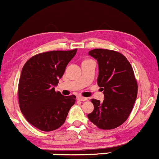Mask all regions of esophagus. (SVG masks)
<instances>
[{
    "label": "esophagus",
    "instance_id": "34e87169",
    "mask_svg": "<svg viewBox=\"0 0 159 159\" xmlns=\"http://www.w3.org/2000/svg\"><path fill=\"white\" fill-rule=\"evenodd\" d=\"M77 99H78V100H80V101H86V100H88V98L81 97V96H78Z\"/></svg>",
    "mask_w": 159,
    "mask_h": 159
}]
</instances>
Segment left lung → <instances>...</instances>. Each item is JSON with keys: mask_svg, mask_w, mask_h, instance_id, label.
Returning a JSON list of instances; mask_svg holds the SVG:
<instances>
[{"mask_svg": "<svg viewBox=\"0 0 159 159\" xmlns=\"http://www.w3.org/2000/svg\"><path fill=\"white\" fill-rule=\"evenodd\" d=\"M89 55L97 60V84L103 91L102 102L92 99L94 109L88 115L89 120L102 130L120 126L128 118L136 99L138 85L132 66L121 53L96 48Z\"/></svg>", "mask_w": 159, "mask_h": 159, "instance_id": "obj_1", "label": "left lung"}]
</instances>
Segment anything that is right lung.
<instances>
[{
	"label": "right lung",
	"mask_w": 159,
	"mask_h": 159,
	"mask_svg": "<svg viewBox=\"0 0 159 159\" xmlns=\"http://www.w3.org/2000/svg\"><path fill=\"white\" fill-rule=\"evenodd\" d=\"M77 48L51 51L33 56L23 66L18 85L20 108L25 119L43 131H52L66 121L76 96L54 91Z\"/></svg>",
	"instance_id": "add662e5"
}]
</instances>
